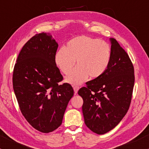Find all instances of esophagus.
<instances>
[{"label":"esophagus","mask_w":149,"mask_h":149,"mask_svg":"<svg viewBox=\"0 0 149 149\" xmlns=\"http://www.w3.org/2000/svg\"><path fill=\"white\" fill-rule=\"evenodd\" d=\"M73 90H74L75 94H76L79 90V86H73Z\"/></svg>","instance_id":"obj_1"}]
</instances>
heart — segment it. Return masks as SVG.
Returning <instances> with one entry per match:
<instances>
[{"instance_id":"heart-1","label":"heart","mask_w":149,"mask_h":149,"mask_svg":"<svg viewBox=\"0 0 149 149\" xmlns=\"http://www.w3.org/2000/svg\"><path fill=\"white\" fill-rule=\"evenodd\" d=\"M111 59V49L108 43L88 36L73 38L56 54V63L65 75L76 69L67 77L66 81L71 84H80L88 76L96 79L102 76L108 69Z\"/></svg>"}]
</instances>
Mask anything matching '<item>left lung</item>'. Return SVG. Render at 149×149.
<instances>
[{
	"mask_svg": "<svg viewBox=\"0 0 149 149\" xmlns=\"http://www.w3.org/2000/svg\"><path fill=\"white\" fill-rule=\"evenodd\" d=\"M111 59L100 78L88 81L78 91L87 127L97 134L110 132L127 112L132 101L134 68L127 53L111 38Z\"/></svg>",
	"mask_w": 149,
	"mask_h": 149,
	"instance_id": "8db88e82",
	"label": "left lung"
}]
</instances>
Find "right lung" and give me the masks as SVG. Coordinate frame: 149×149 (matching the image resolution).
<instances>
[{
	"instance_id": "add662e5",
	"label": "right lung",
	"mask_w": 149,
	"mask_h": 149,
	"mask_svg": "<svg viewBox=\"0 0 149 149\" xmlns=\"http://www.w3.org/2000/svg\"><path fill=\"white\" fill-rule=\"evenodd\" d=\"M58 43L51 35L36 34L25 43L13 73V87L22 114L35 130L49 133L62 124L73 89L56 66Z\"/></svg>"
}]
</instances>
